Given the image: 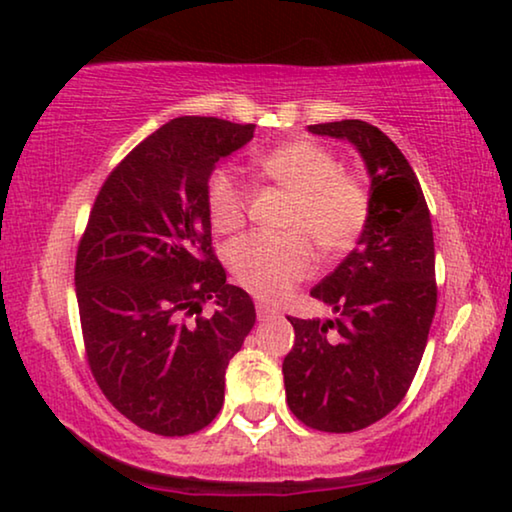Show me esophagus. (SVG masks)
I'll use <instances>...</instances> for the list:
<instances>
[{
    "instance_id": "34e87169",
    "label": "esophagus",
    "mask_w": 512,
    "mask_h": 512,
    "mask_svg": "<svg viewBox=\"0 0 512 512\" xmlns=\"http://www.w3.org/2000/svg\"><path fill=\"white\" fill-rule=\"evenodd\" d=\"M255 310H257L259 322H264V319H271V317L278 315V310L273 308V305H266V303H257Z\"/></svg>"
}]
</instances>
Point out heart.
Here are the masks:
<instances>
[{
	"instance_id": "heart-1",
	"label": "heart",
	"mask_w": 512,
	"mask_h": 512,
	"mask_svg": "<svg viewBox=\"0 0 512 512\" xmlns=\"http://www.w3.org/2000/svg\"><path fill=\"white\" fill-rule=\"evenodd\" d=\"M266 179L289 190L285 227L289 232H255L236 239L227 250V264L250 294L278 301L296 282L315 271L312 239L324 253L349 250L361 236L370 213L363 183L340 172V160L312 140H292L255 158ZM250 193L227 167L207 179V209L211 227L220 234L236 232L246 223Z\"/></svg>"
}]
</instances>
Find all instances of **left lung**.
<instances>
[{"instance_id":"8db88e82","label":"left lung","mask_w":512,"mask_h":512,"mask_svg":"<svg viewBox=\"0 0 512 512\" xmlns=\"http://www.w3.org/2000/svg\"><path fill=\"white\" fill-rule=\"evenodd\" d=\"M308 131L349 140L370 172L358 246L310 292L335 319L287 317L294 347L282 361L292 414L342 434L391 414L414 381L437 310L434 236L421 183L391 137L361 119Z\"/></svg>"}]
</instances>
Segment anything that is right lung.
Masks as SVG:
<instances>
[{"label":"right lung","instance_id":"1","mask_svg":"<svg viewBox=\"0 0 512 512\" xmlns=\"http://www.w3.org/2000/svg\"><path fill=\"white\" fill-rule=\"evenodd\" d=\"M255 124L179 117L142 140L98 190L78 257L85 354L119 414L160 437L200 432L225 400V370L255 326L211 246L207 179ZM213 300L214 315H201Z\"/></svg>","mask_w":512,"mask_h":512}]
</instances>
